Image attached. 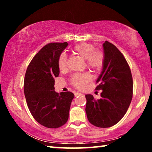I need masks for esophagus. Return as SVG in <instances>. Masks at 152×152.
I'll return each mask as SVG.
<instances>
[{
  "instance_id": "obj_1",
  "label": "esophagus",
  "mask_w": 152,
  "mask_h": 152,
  "mask_svg": "<svg viewBox=\"0 0 152 152\" xmlns=\"http://www.w3.org/2000/svg\"><path fill=\"white\" fill-rule=\"evenodd\" d=\"M82 94L80 93V92H74V95H75V96H79V95H81Z\"/></svg>"
}]
</instances>
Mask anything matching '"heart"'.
<instances>
[{
    "label": "heart",
    "instance_id": "heart-1",
    "mask_svg": "<svg viewBox=\"0 0 152 152\" xmlns=\"http://www.w3.org/2000/svg\"><path fill=\"white\" fill-rule=\"evenodd\" d=\"M73 52L85 59L86 66L93 70H101L104 63V55L101 50L95 49L91 43H82L74 46ZM67 56L61 53L58 58V67L60 70H65L67 67ZM71 81L73 85L78 88L83 87L91 81V76L87 73L76 74L72 76Z\"/></svg>",
    "mask_w": 152,
    "mask_h": 152
}]
</instances>
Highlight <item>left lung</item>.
<instances>
[{"label": "left lung", "mask_w": 152, "mask_h": 152, "mask_svg": "<svg viewBox=\"0 0 152 152\" xmlns=\"http://www.w3.org/2000/svg\"><path fill=\"white\" fill-rule=\"evenodd\" d=\"M104 63L98 78L96 91L101 90V99L86 94V113L89 122L98 127L115 125L122 119L133 96V78L129 64L121 52L111 43L102 45Z\"/></svg>", "instance_id": "left-lung-1"}]
</instances>
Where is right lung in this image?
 I'll return each mask as SVG.
<instances>
[{
	"mask_svg": "<svg viewBox=\"0 0 152 152\" xmlns=\"http://www.w3.org/2000/svg\"><path fill=\"white\" fill-rule=\"evenodd\" d=\"M67 42L51 43L36 54L27 67L24 80V93L33 118L45 127L64 125L69 116L74 94L54 91L55 77L60 74L58 58L68 46Z\"/></svg>",
	"mask_w": 152,
	"mask_h": 152,
	"instance_id": "1",
	"label": "right lung"
}]
</instances>
